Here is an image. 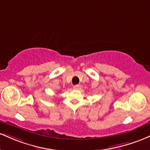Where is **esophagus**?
Instances as JSON below:
<instances>
[{
    "instance_id": "1",
    "label": "esophagus",
    "mask_w": 150,
    "mask_h": 150,
    "mask_svg": "<svg viewBox=\"0 0 150 150\" xmlns=\"http://www.w3.org/2000/svg\"><path fill=\"white\" fill-rule=\"evenodd\" d=\"M73 88L75 89V90H77V89L79 88V85H75V86H74Z\"/></svg>"
}]
</instances>
